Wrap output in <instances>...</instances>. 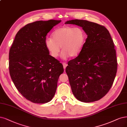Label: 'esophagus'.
<instances>
[{
  "label": "esophagus",
  "mask_w": 127,
  "mask_h": 127,
  "mask_svg": "<svg viewBox=\"0 0 127 127\" xmlns=\"http://www.w3.org/2000/svg\"><path fill=\"white\" fill-rule=\"evenodd\" d=\"M63 66H64V68L65 69V68H66V67L67 66L68 64L66 63H63Z\"/></svg>",
  "instance_id": "esophagus-1"
}]
</instances>
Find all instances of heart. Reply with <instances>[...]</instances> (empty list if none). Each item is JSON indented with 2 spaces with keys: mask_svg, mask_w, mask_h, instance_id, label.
Wrapping results in <instances>:
<instances>
[{
  "mask_svg": "<svg viewBox=\"0 0 127 127\" xmlns=\"http://www.w3.org/2000/svg\"><path fill=\"white\" fill-rule=\"evenodd\" d=\"M86 39V33L81 28L64 26L52 32V38L45 39V46L53 58L58 56L60 47L63 58L68 56L73 58L77 57L82 51Z\"/></svg>",
  "mask_w": 127,
  "mask_h": 127,
  "instance_id": "1",
  "label": "heart"
}]
</instances>
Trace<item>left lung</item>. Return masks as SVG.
<instances>
[{
  "label": "left lung",
  "mask_w": 127,
  "mask_h": 127,
  "mask_svg": "<svg viewBox=\"0 0 127 127\" xmlns=\"http://www.w3.org/2000/svg\"><path fill=\"white\" fill-rule=\"evenodd\" d=\"M65 24L80 26L87 35L82 51L65 68L72 93L81 102L98 101L110 89L117 70L110 34L104 26L85 20H69Z\"/></svg>",
  "instance_id": "1"
}]
</instances>
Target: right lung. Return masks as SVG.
I'll use <instances>...</instances> for the list:
<instances>
[{
    "instance_id": "1",
    "label": "right lung",
    "mask_w": 127,
    "mask_h": 127,
    "mask_svg": "<svg viewBox=\"0 0 127 127\" xmlns=\"http://www.w3.org/2000/svg\"><path fill=\"white\" fill-rule=\"evenodd\" d=\"M61 21L40 20L26 25L17 33L10 49L11 79L19 93L32 102L51 101L64 72L62 64L49 55L45 46L47 33Z\"/></svg>"
}]
</instances>
